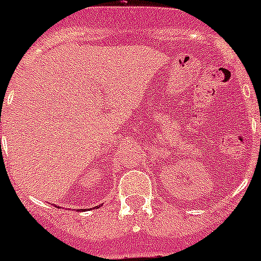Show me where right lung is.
<instances>
[{"label": "right lung", "instance_id": "add662e5", "mask_svg": "<svg viewBox=\"0 0 261 261\" xmlns=\"http://www.w3.org/2000/svg\"><path fill=\"white\" fill-rule=\"evenodd\" d=\"M97 207V206H96ZM79 211H83V209H79Z\"/></svg>", "mask_w": 261, "mask_h": 261}]
</instances>
